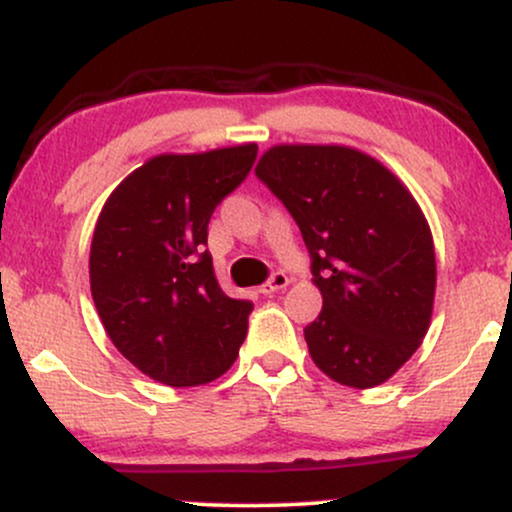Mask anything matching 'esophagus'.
Listing matches in <instances>:
<instances>
[{
	"label": "esophagus",
	"instance_id": "1",
	"mask_svg": "<svg viewBox=\"0 0 512 512\" xmlns=\"http://www.w3.org/2000/svg\"><path fill=\"white\" fill-rule=\"evenodd\" d=\"M289 284H291L289 276H286L284 272H276V274H272V279H269L267 284L260 286V293H264V296H272V293H276V291H284Z\"/></svg>",
	"mask_w": 512,
	"mask_h": 512
}]
</instances>
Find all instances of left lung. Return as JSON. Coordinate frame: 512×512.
<instances>
[{
	"instance_id": "left-lung-1",
	"label": "left lung",
	"mask_w": 512,
	"mask_h": 512,
	"mask_svg": "<svg viewBox=\"0 0 512 512\" xmlns=\"http://www.w3.org/2000/svg\"><path fill=\"white\" fill-rule=\"evenodd\" d=\"M296 219L320 315L310 358L339 385L390 380L421 346L436 298V250L419 202L378 158L342 144H276L255 168Z\"/></svg>"
}]
</instances>
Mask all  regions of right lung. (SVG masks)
Instances as JSON below:
<instances>
[{
	"label": "right lung",
	"instance_id": "1",
	"mask_svg": "<svg viewBox=\"0 0 512 512\" xmlns=\"http://www.w3.org/2000/svg\"><path fill=\"white\" fill-rule=\"evenodd\" d=\"M257 144L161 154L105 199L91 240V296L110 342L170 387L221 378L248 334L252 303L221 291L207 226L250 173Z\"/></svg>",
	"mask_w": 512,
	"mask_h": 512
}]
</instances>
